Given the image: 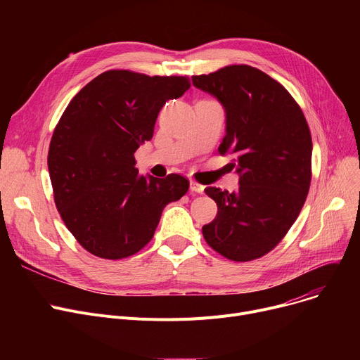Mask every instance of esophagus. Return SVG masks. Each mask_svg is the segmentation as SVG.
Here are the masks:
<instances>
[{
  "label": "esophagus",
  "mask_w": 360,
  "mask_h": 360,
  "mask_svg": "<svg viewBox=\"0 0 360 360\" xmlns=\"http://www.w3.org/2000/svg\"><path fill=\"white\" fill-rule=\"evenodd\" d=\"M190 190H191L193 193H197V194H202V193H204V186H202L201 184L195 182V181H191V182H190Z\"/></svg>",
  "instance_id": "34e87169"
}]
</instances>
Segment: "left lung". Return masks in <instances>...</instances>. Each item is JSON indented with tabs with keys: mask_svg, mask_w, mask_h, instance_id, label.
<instances>
[{
	"mask_svg": "<svg viewBox=\"0 0 360 360\" xmlns=\"http://www.w3.org/2000/svg\"><path fill=\"white\" fill-rule=\"evenodd\" d=\"M193 84L213 94L226 110L219 153L233 155L236 193L205 188L217 204L202 236L220 255L252 261L286 236L305 204L311 185L312 139L292 94L251 65H228L193 75Z\"/></svg>",
	"mask_w": 360,
	"mask_h": 360,
	"instance_id": "8db88e82",
	"label": "left lung"
}]
</instances>
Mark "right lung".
<instances>
[{"label": "right lung", "instance_id": "right-lung-1", "mask_svg": "<svg viewBox=\"0 0 360 360\" xmlns=\"http://www.w3.org/2000/svg\"><path fill=\"white\" fill-rule=\"evenodd\" d=\"M186 75L109 70L65 108L48 151L55 205L90 254L120 259L151 240L165 207L184 197L186 178L139 175L134 153L151 140L166 101L190 89Z\"/></svg>", "mask_w": 360, "mask_h": 360}]
</instances>
